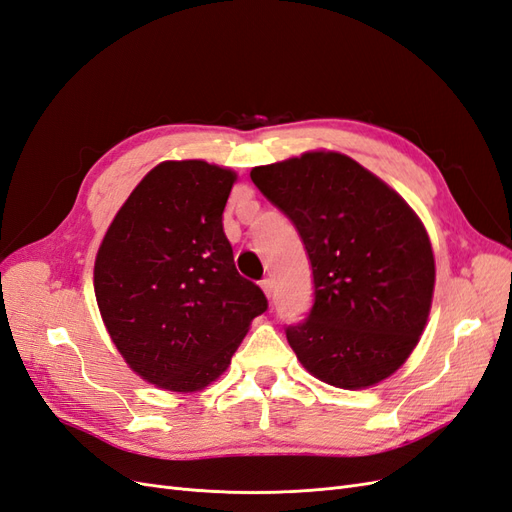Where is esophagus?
<instances>
[{"label": "esophagus", "mask_w": 512, "mask_h": 512, "mask_svg": "<svg viewBox=\"0 0 512 512\" xmlns=\"http://www.w3.org/2000/svg\"><path fill=\"white\" fill-rule=\"evenodd\" d=\"M260 288H262V292H265L267 297L271 299V294H273V280H271V277H265V280L260 282Z\"/></svg>", "instance_id": "esophagus-1"}]
</instances>
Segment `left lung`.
I'll return each instance as SVG.
<instances>
[{
  "label": "left lung",
  "instance_id": "left-lung-1",
  "mask_svg": "<svg viewBox=\"0 0 512 512\" xmlns=\"http://www.w3.org/2000/svg\"><path fill=\"white\" fill-rule=\"evenodd\" d=\"M297 228L314 303L286 337L303 367L337 389H367L404 365L429 316L436 265L418 215L367 168L309 151L250 173Z\"/></svg>",
  "mask_w": 512,
  "mask_h": 512
}]
</instances>
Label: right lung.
Segmentation results:
<instances>
[{
    "mask_svg": "<svg viewBox=\"0 0 512 512\" xmlns=\"http://www.w3.org/2000/svg\"><path fill=\"white\" fill-rule=\"evenodd\" d=\"M237 175L203 160L162 162L108 226L94 288L113 344L143 380L194 393L220 378L269 307L239 275L222 213Z\"/></svg>",
    "mask_w": 512,
    "mask_h": 512,
    "instance_id": "obj_1",
    "label": "right lung"
}]
</instances>
